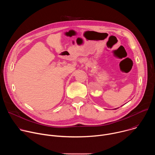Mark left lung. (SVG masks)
I'll list each match as a JSON object with an SVG mask.
<instances>
[{
	"instance_id": "left-lung-1",
	"label": "left lung",
	"mask_w": 155,
	"mask_h": 155,
	"mask_svg": "<svg viewBox=\"0 0 155 155\" xmlns=\"http://www.w3.org/2000/svg\"><path fill=\"white\" fill-rule=\"evenodd\" d=\"M115 109H117V108H115Z\"/></svg>"
}]
</instances>
